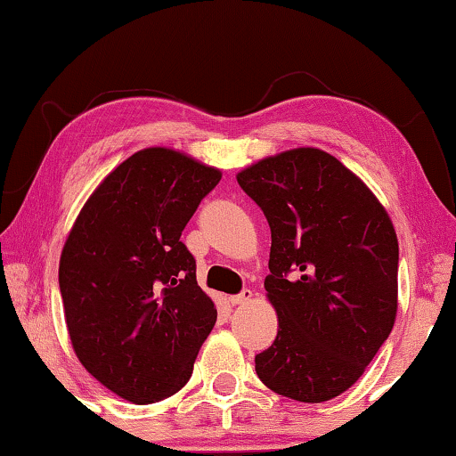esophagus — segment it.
Here are the masks:
<instances>
[{
  "label": "esophagus",
  "instance_id": "obj_1",
  "mask_svg": "<svg viewBox=\"0 0 456 456\" xmlns=\"http://www.w3.org/2000/svg\"><path fill=\"white\" fill-rule=\"evenodd\" d=\"M251 297H254V293H251L249 289H243L241 293L231 295V297H229V301H231V305H243V303H248Z\"/></svg>",
  "mask_w": 456,
  "mask_h": 456
}]
</instances>
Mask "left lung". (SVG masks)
<instances>
[{
  "mask_svg": "<svg viewBox=\"0 0 456 456\" xmlns=\"http://www.w3.org/2000/svg\"><path fill=\"white\" fill-rule=\"evenodd\" d=\"M237 182L272 233L264 287L278 334L256 356L257 377L297 402L334 399L356 383L395 323L399 246L389 215L322 149L262 159Z\"/></svg>",
  "mask_w": 456,
  "mask_h": 456,
  "instance_id": "obj_1",
  "label": "left lung"
}]
</instances>
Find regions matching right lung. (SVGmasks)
I'll list each match as a JSON object with an SVG mask.
<instances>
[{
	"instance_id": "obj_1",
	"label": "right lung",
	"mask_w": 456,
	"mask_h": 456,
	"mask_svg": "<svg viewBox=\"0 0 456 456\" xmlns=\"http://www.w3.org/2000/svg\"><path fill=\"white\" fill-rule=\"evenodd\" d=\"M219 180L172 149H142L102 182L67 237L59 289L73 350L126 402L178 393L216 322L180 237Z\"/></svg>"
}]
</instances>
